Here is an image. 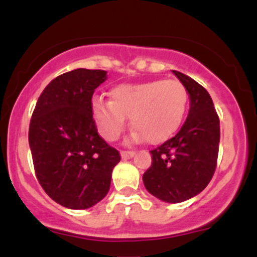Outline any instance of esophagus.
I'll return each mask as SVG.
<instances>
[{
  "instance_id": "34e87169",
  "label": "esophagus",
  "mask_w": 257,
  "mask_h": 257,
  "mask_svg": "<svg viewBox=\"0 0 257 257\" xmlns=\"http://www.w3.org/2000/svg\"><path fill=\"white\" fill-rule=\"evenodd\" d=\"M120 154H121V158H123V159H129V158H133V157L136 156V152H133V151H121Z\"/></svg>"
}]
</instances>
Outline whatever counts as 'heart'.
<instances>
[{
	"mask_svg": "<svg viewBox=\"0 0 257 257\" xmlns=\"http://www.w3.org/2000/svg\"><path fill=\"white\" fill-rule=\"evenodd\" d=\"M110 98L111 101H93L94 119L106 141L120 136L129 116L136 138L162 143L181 126L188 106V91L178 80L123 84L110 91Z\"/></svg>",
	"mask_w": 257,
	"mask_h": 257,
	"instance_id": "obj_1",
	"label": "heart"
}]
</instances>
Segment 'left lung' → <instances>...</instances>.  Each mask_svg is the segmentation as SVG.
Segmentation results:
<instances>
[{"label": "left lung", "mask_w": 257, "mask_h": 257, "mask_svg": "<svg viewBox=\"0 0 257 257\" xmlns=\"http://www.w3.org/2000/svg\"><path fill=\"white\" fill-rule=\"evenodd\" d=\"M173 74L186 86L189 111L173 138L151 151L152 166L144 172L147 191L169 203L195 197L215 173L220 144V119L208 91L189 76Z\"/></svg>", "instance_id": "1"}]
</instances>
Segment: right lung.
Masks as SVG:
<instances>
[{
    "mask_svg": "<svg viewBox=\"0 0 257 257\" xmlns=\"http://www.w3.org/2000/svg\"><path fill=\"white\" fill-rule=\"evenodd\" d=\"M106 71L75 69L55 78L32 113L29 143L36 178L50 198L71 210L103 200L120 154L98 134L91 98Z\"/></svg>",
    "mask_w": 257,
    "mask_h": 257,
    "instance_id": "obj_1",
    "label": "right lung"
}]
</instances>
